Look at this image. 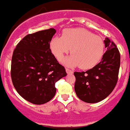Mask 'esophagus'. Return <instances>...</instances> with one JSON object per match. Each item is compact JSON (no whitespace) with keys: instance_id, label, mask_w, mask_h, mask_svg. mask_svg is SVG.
I'll list each match as a JSON object with an SVG mask.
<instances>
[{"instance_id":"1","label":"esophagus","mask_w":130,"mask_h":130,"mask_svg":"<svg viewBox=\"0 0 130 130\" xmlns=\"http://www.w3.org/2000/svg\"><path fill=\"white\" fill-rule=\"evenodd\" d=\"M66 73H68V74H71L73 73V71L71 70V69H68V68H66Z\"/></svg>"}]
</instances>
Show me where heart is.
<instances>
[{
    "label": "heart",
    "instance_id": "b5f03b06",
    "mask_svg": "<svg viewBox=\"0 0 130 130\" xmlns=\"http://www.w3.org/2000/svg\"><path fill=\"white\" fill-rule=\"evenodd\" d=\"M104 42L101 37L83 28H69L61 37H56L50 42V48L58 61L70 51L72 55L64 60L66 65L89 69L95 66L104 52Z\"/></svg>",
    "mask_w": 130,
    "mask_h": 130
}]
</instances>
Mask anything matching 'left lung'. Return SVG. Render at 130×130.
<instances>
[{
  "mask_svg": "<svg viewBox=\"0 0 130 130\" xmlns=\"http://www.w3.org/2000/svg\"><path fill=\"white\" fill-rule=\"evenodd\" d=\"M107 48L101 62L84 72H74V90L80 100L97 103L112 92L118 79L120 54L115 43L108 38L104 40Z\"/></svg>",
  "mask_w": 130,
  "mask_h": 130,
  "instance_id": "1",
  "label": "left lung"
}]
</instances>
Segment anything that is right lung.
<instances>
[{
  "label": "right lung",
  "mask_w": 130,
  "mask_h": 130,
  "mask_svg": "<svg viewBox=\"0 0 130 130\" xmlns=\"http://www.w3.org/2000/svg\"><path fill=\"white\" fill-rule=\"evenodd\" d=\"M56 32L50 28L27 35L12 54L11 75L14 87L23 99L34 104L51 101L56 94V83L67 75L64 67L50 48Z\"/></svg>",
  "instance_id": "1"
}]
</instances>
